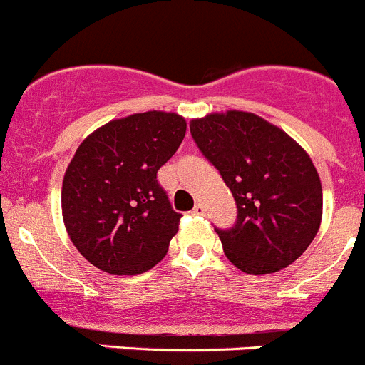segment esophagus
I'll return each mask as SVG.
<instances>
[{
	"label": "esophagus",
	"mask_w": 365,
	"mask_h": 365,
	"mask_svg": "<svg viewBox=\"0 0 365 365\" xmlns=\"http://www.w3.org/2000/svg\"><path fill=\"white\" fill-rule=\"evenodd\" d=\"M204 211H206V207H204V204H195V207L192 210L193 215H204Z\"/></svg>",
	"instance_id": "1"
}]
</instances>
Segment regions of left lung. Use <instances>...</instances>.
Segmentation results:
<instances>
[{
    "instance_id": "obj_1",
    "label": "left lung",
    "mask_w": 365,
    "mask_h": 365,
    "mask_svg": "<svg viewBox=\"0 0 365 365\" xmlns=\"http://www.w3.org/2000/svg\"><path fill=\"white\" fill-rule=\"evenodd\" d=\"M190 133L237 202V222L218 229L229 262L245 274H270L296 262L322 217L321 179L307 152L252 113L192 120Z\"/></svg>"
}]
</instances>
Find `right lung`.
<instances>
[{
    "instance_id": "add662e5",
    "label": "right lung",
    "mask_w": 365,
    "mask_h": 365,
    "mask_svg": "<svg viewBox=\"0 0 365 365\" xmlns=\"http://www.w3.org/2000/svg\"><path fill=\"white\" fill-rule=\"evenodd\" d=\"M185 134L182 116L148 110L109 121L76 148L62 182V217L89 263L134 276L165 258L180 213L159 185L158 170Z\"/></svg>"
}]
</instances>
